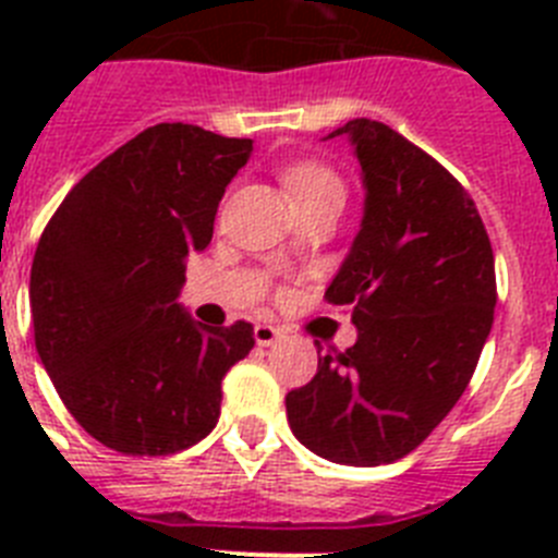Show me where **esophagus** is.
<instances>
[{
  "label": "esophagus",
  "mask_w": 558,
  "mask_h": 558,
  "mask_svg": "<svg viewBox=\"0 0 558 558\" xmlns=\"http://www.w3.org/2000/svg\"><path fill=\"white\" fill-rule=\"evenodd\" d=\"M282 329L274 327V324H256L254 327V340L259 343V347H274L276 340L282 338Z\"/></svg>",
  "instance_id": "esophagus-1"
}]
</instances>
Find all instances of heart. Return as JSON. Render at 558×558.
<instances>
[{
	"instance_id": "b5f03b06",
	"label": "heart",
	"mask_w": 558,
	"mask_h": 558,
	"mask_svg": "<svg viewBox=\"0 0 558 558\" xmlns=\"http://www.w3.org/2000/svg\"><path fill=\"white\" fill-rule=\"evenodd\" d=\"M282 181H284V190H288V195L293 198L295 206H302L307 204V201L318 198L322 192L343 190L340 179L329 170L327 165H322V161H307V159L290 165L288 170L282 172Z\"/></svg>"
}]
</instances>
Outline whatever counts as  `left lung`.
I'll use <instances>...</instances> for the list:
<instances>
[{
	"label": "left lung",
	"mask_w": 558,
	"mask_h": 558,
	"mask_svg": "<svg viewBox=\"0 0 558 558\" xmlns=\"http://www.w3.org/2000/svg\"><path fill=\"white\" fill-rule=\"evenodd\" d=\"M366 215L324 299L349 307L357 343L318 357L284 397L290 430L349 466L405 458L470 386L495 322L489 234L470 192L377 120H349Z\"/></svg>",
	"instance_id": "left-lung-1"
}]
</instances>
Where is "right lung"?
Returning a JSON list of instances; mask_svg holds the SVG:
<instances>
[{
    "instance_id": "obj_1",
    "label": "right lung",
    "mask_w": 558,
    "mask_h": 558,
    "mask_svg": "<svg viewBox=\"0 0 558 558\" xmlns=\"http://www.w3.org/2000/svg\"><path fill=\"white\" fill-rule=\"evenodd\" d=\"M251 140L184 122L145 128L88 170L38 240L29 270L44 368L77 425L122 456H172L220 416V383L254 327L179 307L184 256L204 251Z\"/></svg>"
}]
</instances>
